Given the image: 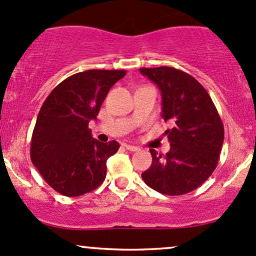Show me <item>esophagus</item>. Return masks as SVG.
Masks as SVG:
<instances>
[{"label": "esophagus", "instance_id": "34e87169", "mask_svg": "<svg viewBox=\"0 0 256 256\" xmlns=\"http://www.w3.org/2000/svg\"><path fill=\"white\" fill-rule=\"evenodd\" d=\"M124 147L126 148V150H130V152H136V150H138L140 148L138 147H136V146H132V144H124Z\"/></svg>", "mask_w": 256, "mask_h": 256}]
</instances>
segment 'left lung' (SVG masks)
I'll return each mask as SVG.
<instances>
[{
  "label": "left lung",
  "mask_w": 256,
  "mask_h": 256,
  "mask_svg": "<svg viewBox=\"0 0 256 256\" xmlns=\"http://www.w3.org/2000/svg\"><path fill=\"white\" fill-rule=\"evenodd\" d=\"M162 92V116L172 128L165 131L170 150H150L152 165L143 181L156 192L182 196L203 184L218 166L224 124L214 102L194 78L171 66L141 68Z\"/></svg>",
  "instance_id": "1"
}]
</instances>
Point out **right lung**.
Returning <instances> with one entry per match:
<instances>
[{"mask_svg": "<svg viewBox=\"0 0 256 256\" xmlns=\"http://www.w3.org/2000/svg\"><path fill=\"white\" fill-rule=\"evenodd\" d=\"M125 70H85L63 80L42 104L32 131L30 158L44 181L66 196L96 190L106 175V159L119 143L94 140L96 120L110 87Z\"/></svg>", "mask_w": 256, "mask_h": 256, "instance_id": "add662e5", "label": "right lung"}]
</instances>
